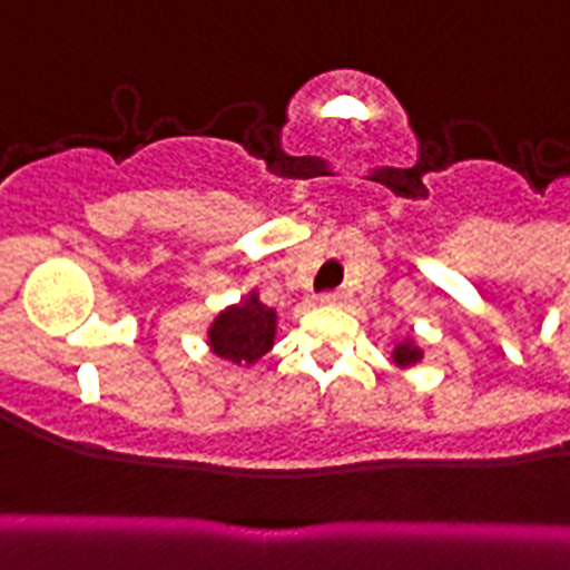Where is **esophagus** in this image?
Listing matches in <instances>:
<instances>
[{"instance_id": "34e87169", "label": "esophagus", "mask_w": 570, "mask_h": 570, "mask_svg": "<svg viewBox=\"0 0 570 570\" xmlns=\"http://www.w3.org/2000/svg\"><path fill=\"white\" fill-rule=\"evenodd\" d=\"M346 302V293L343 289H331V293H322V304H343Z\"/></svg>"}]
</instances>
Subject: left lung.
Returning a JSON list of instances; mask_svg holds the SVG:
<instances>
[{
  "label": "left lung",
  "instance_id": "left-lung-1",
  "mask_svg": "<svg viewBox=\"0 0 570 570\" xmlns=\"http://www.w3.org/2000/svg\"><path fill=\"white\" fill-rule=\"evenodd\" d=\"M393 361H396L399 366H411V364H416V361H420V348H414V346H396V352H393Z\"/></svg>",
  "mask_w": 570,
  "mask_h": 570
}]
</instances>
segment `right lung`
I'll use <instances>...</instances> for the list:
<instances>
[{
  "label": "right lung",
  "mask_w": 570,
  "mask_h": 570,
  "mask_svg": "<svg viewBox=\"0 0 570 570\" xmlns=\"http://www.w3.org/2000/svg\"><path fill=\"white\" fill-rule=\"evenodd\" d=\"M275 343V311L259 304L254 295L239 307L224 311L209 328V346L230 364H254Z\"/></svg>",
  "instance_id": "add662e5"
}]
</instances>
